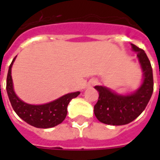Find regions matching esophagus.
<instances>
[{
  "label": "esophagus",
  "instance_id": "1",
  "mask_svg": "<svg viewBox=\"0 0 160 160\" xmlns=\"http://www.w3.org/2000/svg\"><path fill=\"white\" fill-rule=\"evenodd\" d=\"M96 83H97V82H96L95 80H92V81L90 82V85H94V84H96Z\"/></svg>",
  "mask_w": 160,
  "mask_h": 160
}]
</instances>
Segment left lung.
Here are the masks:
<instances>
[{"mask_svg":"<svg viewBox=\"0 0 160 160\" xmlns=\"http://www.w3.org/2000/svg\"><path fill=\"white\" fill-rule=\"evenodd\" d=\"M132 49L137 52L143 72V82L135 92L119 95L104 86H95L99 92V100L94 105L97 119L103 124L122 126L129 124L138 118L145 109L153 92V74L149 58L143 50L134 44Z\"/></svg>","mask_w":160,"mask_h":160,"instance_id":"left-lung-1","label":"left lung"}]
</instances>
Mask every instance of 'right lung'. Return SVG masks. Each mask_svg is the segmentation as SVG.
<instances>
[{
  "label": "right lung",
  "instance_id": "obj_1",
  "mask_svg": "<svg viewBox=\"0 0 160 160\" xmlns=\"http://www.w3.org/2000/svg\"><path fill=\"white\" fill-rule=\"evenodd\" d=\"M15 58L16 57L9 65L6 90L9 102L17 115L28 124L37 128H50L62 123L67 117L68 103L73 98L79 95L80 92L68 93L53 102L42 105H31L22 102L16 95L12 83L11 68Z\"/></svg>",
  "mask_w": 160,
  "mask_h": 160
}]
</instances>
